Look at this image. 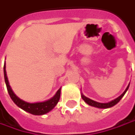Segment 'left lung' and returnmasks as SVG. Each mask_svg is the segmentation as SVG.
Wrapping results in <instances>:
<instances>
[{"instance_id":"obj_1","label":"left lung","mask_w":135,"mask_h":135,"mask_svg":"<svg viewBox=\"0 0 135 135\" xmlns=\"http://www.w3.org/2000/svg\"><path fill=\"white\" fill-rule=\"evenodd\" d=\"M128 87H129V85H128V87L126 88L125 91H124L119 97H118V98L115 99V100H112V102H108V103H100V102H98L93 101V100H91V99L85 97V96L83 95V94H82V98H83V99L84 101H85L88 105H91V106H93V107L95 108H111L112 107V106H114L115 105H116V104L122 99V98L124 96V95L125 94V92H126L127 90L128 89Z\"/></svg>"}]
</instances>
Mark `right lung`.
<instances>
[{"label": "right lung", "mask_w": 135, "mask_h": 135, "mask_svg": "<svg viewBox=\"0 0 135 135\" xmlns=\"http://www.w3.org/2000/svg\"><path fill=\"white\" fill-rule=\"evenodd\" d=\"M4 80H5V83L7 85V91L11 96V98L13 100V102L21 109L24 110L25 112H29L32 115H42L49 112L50 111H51L53 108L56 105V104L58 103L59 100L60 98V91L61 89H60L56 93V95L52 98L49 99L47 101H45L43 102H36V103H29L27 102L20 98H18L11 89V85H9V82L7 79V73H6V65L4 62Z\"/></svg>", "instance_id": "add662e5"}]
</instances>
